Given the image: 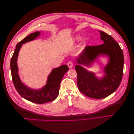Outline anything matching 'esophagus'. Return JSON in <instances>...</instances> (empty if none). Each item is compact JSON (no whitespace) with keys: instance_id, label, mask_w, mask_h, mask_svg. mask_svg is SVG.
<instances>
[{"instance_id":"34e87169","label":"esophagus","mask_w":134,"mask_h":134,"mask_svg":"<svg viewBox=\"0 0 134 134\" xmlns=\"http://www.w3.org/2000/svg\"><path fill=\"white\" fill-rule=\"evenodd\" d=\"M67 65L68 66L69 68H72V66H73V63H72V62H71V61H70V62H69L68 63H67Z\"/></svg>"}]
</instances>
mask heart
Instances as JSON below:
<instances>
[{
    "label": "heart",
    "instance_id": "obj_1",
    "mask_svg": "<svg viewBox=\"0 0 134 134\" xmlns=\"http://www.w3.org/2000/svg\"><path fill=\"white\" fill-rule=\"evenodd\" d=\"M74 39L75 40H79L80 39V36H76L75 37V38H74Z\"/></svg>",
    "mask_w": 134,
    "mask_h": 134
}]
</instances>
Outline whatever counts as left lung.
<instances>
[{
	"label": "left lung",
	"instance_id": "left-lung-1",
	"mask_svg": "<svg viewBox=\"0 0 134 134\" xmlns=\"http://www.w3.org/2000/svg\"><path fill=\"white\" fill-rule=\"evenodd\" d=\"M99 31L103 43L85 47L76 60L79 64L75 67L79 90L84 95L94 99L106 98L114 92L121 83L124 70V54L119 43L112 36ZM100 55H107L109 61L104 68L106 75L98 79L94 73L88 71L80 64L90 66Z\"/></svg>",
	"mask_w": 134,
	"mask_h": 134
}]
</instances>
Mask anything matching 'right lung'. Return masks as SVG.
<instances>
[{
	"mask_svg": "<svg viewBox=\"0 0 134 134\" xmlns=\"http://www.w3.org/2000/svg\"><path fill=\"white\" fill-rule=\"evenodd\" d=\"M40 32L37 31L26 37L17 43L10 60L12 78L15 90L23 98L33 103L43 104L54 100L59 93L61 81L64 74L69 70L66 65H63L54 69L48 75L45 86L40 90H32L24 84L20 79L18 75L17 58L20 48L22 44L30 42L38 37Z\"/></svg>",
	"mask_w": 134,
	"mask_h": 134,
	"instance_id": "add662e5",
	"label": "right lung"
}]
</instances>
